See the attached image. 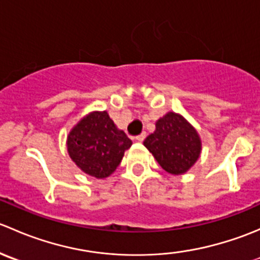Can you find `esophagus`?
Returning <instances> with one entry per match:
<instances>
[{"instance_id":"esophagus-1","label":"esophagus","mask_w":260,"mask_h":260,"mask_svg":"<svg viewBox=\"0 0 260 260\" xmlns=\"http://www.w3.org/2000/svg\"><path fill=\"white\" fill-rule=\"evenodd\" d=\"M145 138H146V132H143V133H141L140 136H137V137H136V140H137L138 142H143V141H145Z\"/></svg>"}]
</instances>
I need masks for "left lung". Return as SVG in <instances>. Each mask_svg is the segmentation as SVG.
Returning a JSON list of instances; mask_svg holds the SVG:
<instances>
[{"label":"left lung","mask_w":260,"mask_h":260,"mask_svg":"<svg viewBox=\"0 0 260 260\" xmlns=\"http://www.w3.org/2000/svg\"><path fill=\"white\" fill-rule=\"evenodd\" d=\"M143 145L159 166L171 175L187 172L201 153V138L198 131L183 115L167 112L156 122V129Z\"/></svg>","instance_id":"1"}]
</instances>
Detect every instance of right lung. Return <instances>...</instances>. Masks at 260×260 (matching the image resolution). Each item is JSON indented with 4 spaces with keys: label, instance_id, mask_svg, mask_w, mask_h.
<instances>
[{
    "label": "right lung",
    "instance_id": "add662e5",
    "mask_svg": "<svg viewBox=\"0 0 260 260\" xmlns=\"http://www.w3.org/2000/svg\"><path fill=\"white\" fill-rule=\"evenodd\" d=\"M132 141L118 129L107 111H94L83 117L67 138L68 153L84 172L95 179L111 176L119 166Z\"/></svg>",
    "mask_w": 260,
    "mask_h": 260
}]
</instances>
